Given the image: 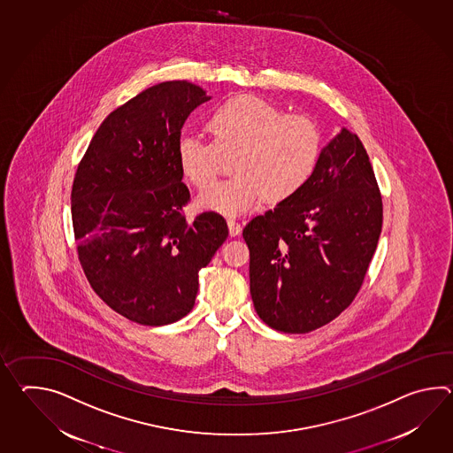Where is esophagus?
<instances>
[{
  "instance_id": "obj_1",
  "label": "esophagus",
  "mask_w": 453,
  "mask_h": 453,
  "mask_svg": "<svg viewBox=\"0 0 453 453\" xmlns=\"http://www.w3.org/2000/svg\"><path fill=\"white\" fill-rule=\"evenodd\" d=\"M227 226H229V234H231L232 237H235V235L241 234L242 226L239 222L235 221V219H229Z\"/></svg>"
}]
</instances>
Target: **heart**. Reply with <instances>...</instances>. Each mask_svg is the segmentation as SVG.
<instances>
[{
  "label": "heart",
  "mask_w": 453,
  "mask_h": 453,
  "mask_svg": "<svg viewBox=\"0 0 453 453\" xmlns=\"http://www.w3.org/2000/svg\"><path fill=\"white\" fill-rule=\"evenodd\" d=\"M211 141L185 133L177 141L181 173L206 188L218 177L221 154L235 152L234 175L212 185L200 203L212 211L235 216L263 196L280 203L312 180L323 151L322 130L312 117L289 113L270 102L239 96L221 104L206 121Z\"/></svg>",
  "instance_id": "obj_1"
}]
</instances>
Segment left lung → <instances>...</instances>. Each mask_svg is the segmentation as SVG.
<instances>
[{
    "label": "left lung",
    "instance_id": "8db88e82",
    "mask_svg": "<svg viewBox=\"0 0 453 453\" xmlns=\"http://www.w3.org/2000/svg\"><path fill=\"white\" fill-rule=\"evenodd\" d=\"M382 221L369 156L357 134L342 128L323 148L312 180L242 232L258 317L282 333L334 320L361 289Z\"/></svg>",
    "mask_w": 453,
    "mask_h": 453
}]
</instances>
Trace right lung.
I'll list each match as a JSON object with an SVG mask.
<instances>
[{
	"label": "right lung",
	"mask_w": 453,
	"mask_h": 453,
	"mask_svg": "<svg viewBox=\"0 0 453 453\" xmlns=\"http://www.w3.org/2000/svg\"><path fill=\"white\" fill-rule=\"evenodd\" d=\"M200 86L167 81L111 111L71 190L78 258L94 292L131 322L161 326L190 312L198 273L229 235L221 214L187 221L177 141L203 102Z\"/></svg>",
	"instance_id": "1"
}]
</instances>
